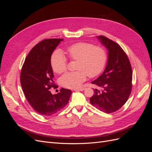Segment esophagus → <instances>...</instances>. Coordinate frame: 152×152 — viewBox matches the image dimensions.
<instances>
[{
	"instance_id": "1",
	"label": "esophagus",
	"mask_w": 152,
	"mask_h": 152,
	"mask_svg": "<svg viewBox=\"0 0 152 152\" xmlns=\"http://www.w3.org/2000/svg\"><path fill=\"white\" fill-rule=\"evenodd\" d=\"M84 89H85L84 87H82V88L75 89H74V91H84Z\"/></svg>"
}]
</instances>
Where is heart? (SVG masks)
Here are the masks:
<instances>
[{"instance_id":"obj_1","label":"heart","mask_w":152,"mask_h":152,"mask_svg":"<svg viewBox=\"0 0 152 152\" xmlns=\"http://www.w3.org/2000/svg\"><path fill=\"white\" fill-rule=\"evenodd\" d=\"M67 53L72 60L78 61V71L67 72L61 78V84L67 88L75 89L81 86L87 75L94 77L101 73L107 60L105 49L101 46H94L89 42H77L67 48ZM53 70L61 73L66 70L67 58L62 52L56 50L50 58Z\"/></svg>"}]
</instances>
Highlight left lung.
Returning a JSON list of instances; mask_svg holds the SVG:
<instances>
[{
  "label": "left lung",
  "instance_id": "left-lung-1",
  "mask_svg": "<svg viewBox=\"0 0 152 152\" xmlns=\"http://www.w3.org/2000/svg\"><path fill=\"white\" fill-rule=\"evenodd\" d=\"M98 38L108 50V60L103 74L92 82L103 89H95L90 103L101 111L110 113L120 109L129 97L132 68L126 53L117 43L103 35Z\"/></svg>",
  "mask_w": 152,
  "mask_h": 152
}]
</instances>
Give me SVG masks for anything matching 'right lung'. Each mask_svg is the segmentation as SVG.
Returning <instances> with one entry per match:
<instances>
[{"instance_id":"1","label":"right lung","mask_w":152,"mask_h":152,"mask_svg":"<svg viewBox=\"0 0 152 152\" xmlns=\"http://www.w3.org/2000/svg\"><path fill=\"white\" fill-rule=\"evenodd\" d=\"M62 39H44L31 49L25 58L20 74V82L26 99L37 112L45 116L58 113L68 104L72 91L61 88L52 94L55 88L50 65L53 50Z\"/></svg>"}]
</instances>
